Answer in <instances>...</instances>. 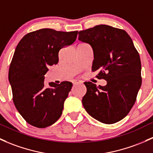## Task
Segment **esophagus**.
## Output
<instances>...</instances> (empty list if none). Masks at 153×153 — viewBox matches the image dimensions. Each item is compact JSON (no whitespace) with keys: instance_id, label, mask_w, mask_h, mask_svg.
Masks as SVG:
<instances>
[{"instance_id":"esophagus-1","label":"esophagus","mask_w":153,"mask_h":153,"mask_svg":"<svg viewBox=\"0 0 153 153\" xmlns=\"http://www.w3.org/2000/svg\"><path fill=\"white\" fill-rule=\"evenodd\" d=\"M81 83H82V82L80 81V80H74L73 81L74 85H78V84H81Z\"/></svg>"}]
</instances>
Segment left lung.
Wrapping results in <instances>:
<instances>
[{"label": "left lung", "mask_w": 153, "mask_h": 153, "mask_svg": "<svg viewBox=\"0 0 153 153\" xmlns=\"http://www.w3.org/2000/svg\"><path fill=\"white\" fill-rule=\"evenodd\" d=\"M79 40L90 44L94 60L92 71H99L105 86L86 82L82 104L94 119L112 124L125 117L136 100L142 85L140 57L126 31L99 25L79 32Z\"/></svg>", "instance_id": "left-lung-1"}]
</instances>
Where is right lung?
Listing matches in <instances>:
<instances>
[{
    "label": "right lung",
    "instance_id": "obj_1",
    "mask_svg": "<svg viewBox=\"0 0 153 153\" xmlns=\"http://www.w3.org/2000/svg\"><path fill=\"white\" fill-rule=\"evenodd\" d=\"M78 31L43 28L26 34L17 44L9 71L13 101L27 123L39 128L54 124L62 114L70 82L44 85L49 66L59 61V51L76 41Z\"/></svg>",
    "mask_w": 153,
    "mask_h": 153
}]
</instances>
